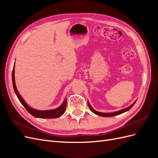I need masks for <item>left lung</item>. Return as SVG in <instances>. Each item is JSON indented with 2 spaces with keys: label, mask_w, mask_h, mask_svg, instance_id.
<instances>
[{
  "label": "left lung",
  "mask_w": 158,
  "mask_h": 158,
  "mask_svg": "<svg viewBox=\"0 0 158 158\" xmlns=\"http://www.w3.org/2000/svg\"><path fill=\"white\" fill-rule=\"evenodd\" d=\"M136 102H134V103L131 105V106L128 107L126 108V109H124L120 110V111H117V112L109 113H101V112L96 111H95V110H94L92 107H91V106H90L89 103H88V106H89L90 110H91V111H92L94 113L96 114H98V115H99V116H102V117H113V116H115V115H118V114H121V113H125V112L128 111V110L130 109L134 106V105H135V103H136Z\"/></svg>",
  "instance_id": "1"
}]
</instances>
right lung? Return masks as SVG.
I'll return each instance as SVG.
<instances>
[{
    "label": "right lung",
    "instance_id": "right-lung-1",
    "mask_svg": "<svg viewBox=\"0 0 158 158\" xmlns=\"http://www.w3.org/2000/svg\"><path fill=\"white\" fill-rule=\"evenodd\" d=\"M12 78L13 88L14 89V92H15V94H16L17 97L19 99V101H20V103L23 105V106L26 108L27 112H29L31 114V115H33L35 117H37V118H54L59 117L61 115H63L66 110V102H66V99H65L64 100L63 104H62L59 107H58L57 109H55L46 110V111H41V110L34 109L28 106V105L24 102V100L22 99L20 94H19L18 92V90L16 89V84H15V79H14V68L12 70Z\"/></svg>",
    "mask_w": 158,
    "mask_h": 158
}]
</instances>
